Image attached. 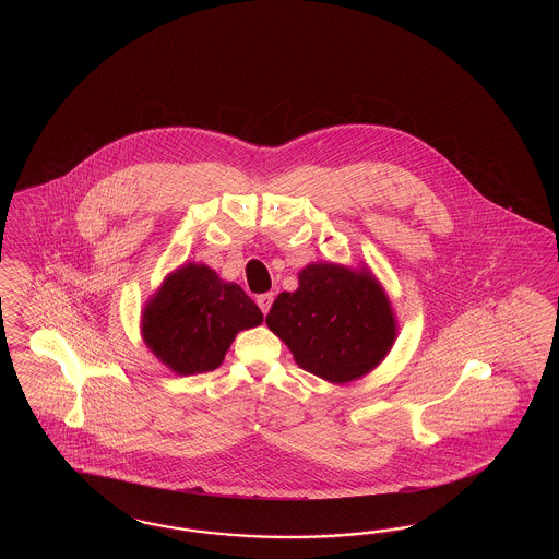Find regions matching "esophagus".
I'll use <instances>...</instances> for the list:
<instances>
[{
  "label": "esophagus",
  "mask_w": 559,
  "mask_h": 559,
  "mask_svg": "<svg viewBox=\"0 0 559 559\" xmlns=\"http://www.w3.org/2000/svg\"><path fill=\"white\" fill-rule=\"evenodd\" d=\"M258 307L262 309V313H269L271 311L272 301H274V297H272V293H264V295H258Z\"/></svg>",
  "instance_id": "obj_1"
}]
</instances>
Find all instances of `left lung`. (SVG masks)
<instances>
[{"mask_svg": "<svg viewBox=\"0 0 559 559\" xmlns=\"http://www.w3.org/2000/svg\"><path fill=\"white\" fill-rule=\"evenodd\" d=\"M266 325L304 371L334 385L377 369L397 338L390 297L367 264H307L297 290L272 304Z\"/></svg>", "mask_w": 559, "mask_h": 559, "instance_id": "1", "label": "left lung"}]
</instances>
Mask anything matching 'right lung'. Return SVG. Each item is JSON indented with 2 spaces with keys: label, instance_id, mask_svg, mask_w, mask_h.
I'll list each match as a JSON object with an SVG mask.
<instances>
[{
  "label": "right lung",
  "instance_id": "right-lung-1",
  "mask_svg": "<svg viewBox=\"0 0 559 559\" xmlns=\"http://www.w3.org/2000/svg\"><path fill=\"white\" fill-rule=\"evenodd\" d=\"M264 320L236 283L206 264L187 262L169 272L141 311V338L176 374L217 369L241 330Z\"/></svg>",
  "mask_w": 559,
  "mask_h": 559
}]
</instances>
